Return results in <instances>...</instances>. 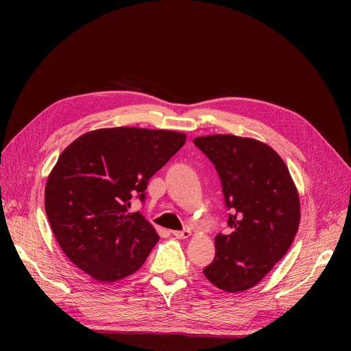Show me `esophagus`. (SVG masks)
<instances>
[{
  "instance_id": "1",
  "label": "esophagus",
  "mask_w": 351,
  "mask_h": 351,
  "mask_svg": "<svg viewBox=\"0 0 351 351\" xmlns=\"http://www.w3.org/2000/svg\"><path fill=\"white\" fill-rule=\"evenodd\" d=\"M190 234H192V231H190L189 228L182 230V231H173V236H174L176 239H189Z\"/></svg>"
}]
</instances>
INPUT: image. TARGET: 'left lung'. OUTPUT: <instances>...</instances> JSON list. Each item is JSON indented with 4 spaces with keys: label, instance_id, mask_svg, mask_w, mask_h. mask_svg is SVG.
I'll return each instance as SVG.
<instances>
[{
    "label": "left lung",
    "instance_id": "obj_1",
    "mask_svg": "<svg viewBox=\"0 0 351 351\" xmlns=\"http://www.w3.org/2000/svg\"><path fill=\"white\" fill-rule=\"evenodd\" d=\"M193 143L222 184L230 234H217L205 277L228 293L249 290L284 258L299 230L300 200L289 168L272 147L250 137L210 134Z\"/></svg>",
    "mask_w": 351,
    "mask_h": 351
}]
</instances>
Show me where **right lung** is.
Here are the masks:
<instances>
[{
    "label": "right lung",
    "mask_w": 351,
    "mask_h": 351,
    "mask_svg": "<svg viewBox=\"0 0 351 351\" xmlns=\"http://www.w3.org/2000/svg\"><path fill=\"white\" fill-rule=\"evenodd\" d=\"M186 143L169 130L112 127L77 137L47 180L45 210L66 256L101 282L139 269L159 240L137 212L149 178Z\"/></svg>",
    "instance_id": "obj_1"
}]
</instances>
